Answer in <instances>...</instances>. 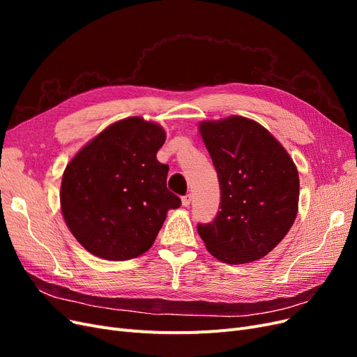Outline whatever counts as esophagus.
<instances>
[{
    "instance_id": "esophagus-1",
    "label": "esophagus",
    "mask_w": 357,
    "mask_h": 357,
    "mask_svg": "<svg viewBox=\"0 0 357 357\" xmlns=\"http://www.w3.org/2000/svg\"><path fill=\"white\" fill-rule=\"evenodd\" d=\"M190 201H192V195H190V193H186V195L181 198L183 207H189V205H190Z\"/></svg>"
}]
</instances>
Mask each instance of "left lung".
I'll list each match as a JSON object with an SVG mask.
<instances>
[{
	"label": "left lung",
	"mask_w": 357,
	"mask_h": 357,
	"mask_svg": "<svg viewBox=\"0 0 357 357\" xmlns=\"http://www.w3.org/2000/svg\"><path fill=\"white\" fill-rule=\"evenodd\" d=\"M220 185V211L198 223L207 250L231 265L253 262L295 222L299 177L284 147L255 121L231 116L199 125Z\"/></svg>",
	"instance_id": "8db88e82"
}]
</instances>
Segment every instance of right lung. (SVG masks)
Instances as JSON below:
<instances>
[{
  "instance_id": "obj_1",
  "label": "right lung",
  "mask_w": 357,
  "mask_h": 357,
  "mask_svg": "<svg viewBox=\"0 0 357 357\" xmlns=\"http://www.w3.org/2000/svg\"><path fill=\"white\" fill-rule=\"evenodd\" d=\"M165 131L142 117L119 121L86 144L61 185L63 219L86 250L109 261L147 252L180 198L167 189L168 165L156 159Z\"/></svg>"
}]
</instances>
